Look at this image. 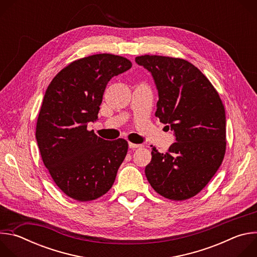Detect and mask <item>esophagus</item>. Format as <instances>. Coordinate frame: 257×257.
Returning a JSON list of instances; mask_svg holds the SVG:
<instances>
[{
	"label": "esophagus",
	"instance_id": "34e87169",
	"mask_svg": "<svg viewBox=\"0 0 257 257\" xmlns=\"http://www.w3.org/2000/svg\"><path fill=\"white\" fill-rule=\"evenodd\" d=\"M129 149H132V150H134V149H139V148H142V145L141 144H135V143H132V142H129Z\"/></svg>",
	"mask_w": 257,
	"mask_h": 257
}]
</instances>
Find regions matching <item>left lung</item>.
<instances>
[{
	"label": "left lung",
	"mask_w": 257,
	"mask_h": 257,
	"mask_svg": "<svg viewBox=\"0 0 257 257\" xmlns=\"http://www.w3.org/2000/svg\"><path fill=\"white\" fill-rule=\"evenodd\" d=\"M158 89L156 117L174 133L168 153L152 151L145 176L152 187L172 200L200 192L222 165L226 152V114L209 80L191 63L163 56H140Z\"/></svg>",
	"instance_id": "8db88e82"
}]
</instances>
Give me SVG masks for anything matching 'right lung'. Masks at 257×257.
<instances>
[{"label": "right lung", "mask_w": 257, "mask_h": 257, "mask_svg": "<svg viewBox=\"0 0 257 257\" xmlns=\"http://www.w3.org/2000/svg\"><path fill=\"white\" fill-rule=\"evenodd\" d=\"M126 58L99 54L74 61L50 83L36 124V141L46 168L69 197L89 201L113 186L128 142L104 140L87 130L97 120L107 82L129 70Z\"/></svg>", "instance_id": "right-lung-1"}]
</instances>
